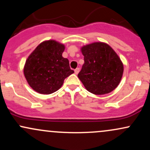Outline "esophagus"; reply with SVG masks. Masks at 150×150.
<instances>
[{
  "instance_id": "esophagus-1",
  "label": "esophagus",
  "mask_w": 150,
  "mask_h": 150,
  "mask_svg": "<svg viewBox=\"0 0 150 150\" xmlns=\"http://www.w3.org/2000/svg\"><path fill=\"white\" fill-rule=\"evenodd\" d=\"M79 72H80V68H77L75 70V73L76 74V75H77V74L79 73Z\"/></svg>"
}]
</instances>
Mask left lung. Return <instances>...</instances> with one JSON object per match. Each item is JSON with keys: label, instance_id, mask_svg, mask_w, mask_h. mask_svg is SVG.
I'll use <instances>...</instances> for the list:
<instances>
[{"label": "left lung", "instance_id": "8db88e82", "mask_svg": "<svg viewBox=\"0 0 150 150\" xmlns=\"http://www.w3.org/2000/svg\"><path fill=\"white\" fill-rule=\"evenodd\" d=\"M84 63L77 76L87 91L96 95L112 92L119 85L123 64L108 44L94 42L81 48Z\"/></svg>", "mask_w": 150, "mask_h": 150}]
</instances>
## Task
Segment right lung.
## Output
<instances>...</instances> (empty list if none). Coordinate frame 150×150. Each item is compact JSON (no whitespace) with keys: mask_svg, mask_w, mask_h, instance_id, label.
Returning <instances> with one entry per match:
<instances>
[{"mask_svg":"<svg viewBox=\"0 0 150 150\" xmlns=\"http://www.w3.org/2000/svg\"><path fill=\"white\" fill-rule=\"evenodd\" d=\"M64 50L63 44L55 40L44 41L28 56L24 75L34 91L42 94H52L74 73L70 68L69 61L62 56Z\"/></svg>","mask_w":150,"mask_h":150,"instance_id":"right-lung-1","label":"right lung"}]
</instances>
